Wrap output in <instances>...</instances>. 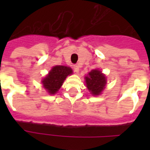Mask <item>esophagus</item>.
<instances>
[{"label":"esophagus","mask_w":150,"mask_h":150,"mask_svg":"<svg viewBox=\"0 0 150 150\" xmlns=\"http://www.w3.org/2000/svg\"><path fill=\"white\" fill-rule=\"evenodd\" d=\"M74 71L75 73H79V67L78 65H74Z\"/></svg>","instance_id":"1"}]
</instances>
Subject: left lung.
Here are the masks:
<instances>
[{"mask_svg": "<svg viewBox=\"0 0 150 150\" xmlns=\"http://www.w3.org/2000/svg\"><path fill=\"white\" fill-rule=\"evenodd\" d=\"M85 79L87 89L93 96L100 95L107 84L106 76L98 69L92 70L88 75L85 77Z\"/></svg>", "mask_w": 150, "mask_h": 150, "instance_id": "left-lung-1", "label": "left lung"}]
</instances>
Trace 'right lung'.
<instances>
[{"instance_id": "right-lung-1", "label": "right lung", "mask_w": 150, "mask_h": 150, "mask_svg": "<svg viewBox=\"0 0 150 150\" xmlns=\"http://www.w3.org/2000/svg\"><path fill=\"white\" fill-rule=\"evenodd\" d=\"M72 72V69L67 66H54L42 80L43 88L49 94L54 95L60 89L67 76L71 75Z\"/></svg>"}]
</instances>
